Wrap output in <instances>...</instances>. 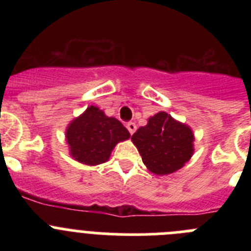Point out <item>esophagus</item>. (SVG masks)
I'll list each match as a JSON object with an SVG mask.
<instances>
[{"label": "esophagus", "instance_id": "esophagus-1", "mask_svg": "<svg viewBox=\"0 0 251 251\" xmlns=\"http://www.w3.org/2000/svg\"><path fill=\"white\" fill-rule=\"evenodd\" d=\"M127 129L129 130L130 134H133V133H134V132H136V130H137L136 123H133V122H129V123L127 124Z\"/></svg>", "mask_w": 251, "mask_h": 251}]
</instances>
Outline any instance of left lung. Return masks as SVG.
Listing matches in <instances>:
<instances>
[{"instance_id":"1","label":"left lung","mask_w":251,"mask_h":251,"mask_svg":"<svg viewBox=\"0 0 251 251\" xmlns=\"http://www.w3.org/2000/svg\"><path fill=\"white\" fill-rule=\"evenodd\" d=\"M194 141L191 127L166 112L150 117L145 127L132 136L145 166L158 176L181 170L194 154Z\"/></svg>"}]
</instances>
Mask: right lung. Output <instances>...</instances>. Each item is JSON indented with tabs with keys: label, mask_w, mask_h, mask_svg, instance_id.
I'll return each mask as SVG.
<instances>
[{
	"label": "right lung",
	"mask_w": 251,
	"mask_h": 251,
	"mask_svg": "<svg viewBox=\"0 0 251 251\" xmlns=\"http://www.w3.org/2000/svg\"><path fill=\"white\" fill-rule=\"evenodd\" d=\"M129 137L128 129L118 119L108 117L95 105L88 106L68 124L65 130L69 154L86 166L108 161L115 146Z\"/></svg>",
	"instance_id": "right-lung-1"
}]
</instances>
